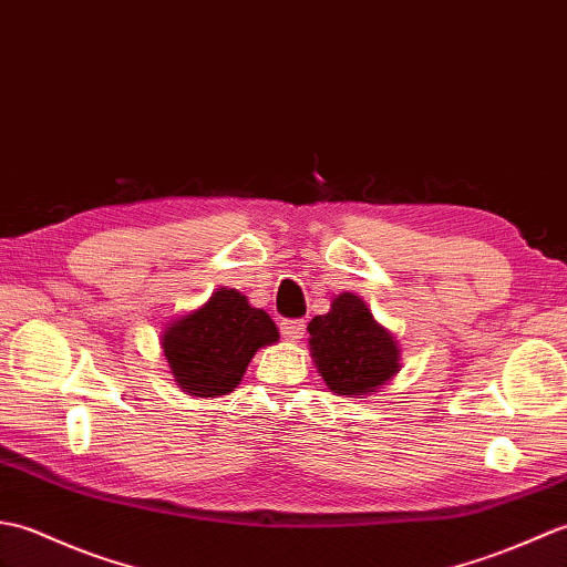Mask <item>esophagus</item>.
Returning <instances> with one entry per match:
<instances>
[{"label": "esophagus", "mask_w": 567, "mask_h": 567, "mask_svg": "<svg viewBox=\"0 0 567 567\" xmlns=\"http://www.w3.org/2000/svg\"><path fill=\"white\" fill-rule=\"evenodd\" d=\"M281 334L286 339H291V342H298V339H303V334H306V320H300V318L284 320L281 322Z\"/></svg>", "instance_id": "1"}]
</instances>
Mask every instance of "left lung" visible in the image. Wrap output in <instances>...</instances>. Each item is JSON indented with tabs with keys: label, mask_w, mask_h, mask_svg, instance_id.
I'll return each mask as SVG.
<instances>
[{
	"label": "left lung",
	"mask_w": 567,
	"mask_h": 567,
	"mask_svg": "<svg viewBox=\"0 0 567 567\" xmlns=\"http://www.w3.org/2000/svg\"><path fill=\"white\" fill-rule=\"evenodd\" d=\"M310 351L327 388L339 395L373 393L398 373V347L354 293L332 300L327 316L308 324Z\"/></svg>",
	"instance_id": "obj_1"
}]
</instances>
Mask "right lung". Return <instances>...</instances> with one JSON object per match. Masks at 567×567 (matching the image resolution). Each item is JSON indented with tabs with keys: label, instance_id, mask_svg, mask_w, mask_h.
Wrapping results in <instances>:
<instances>
[{
	"label": "right lung",
	"instance_id": "right-lung-1",
	"mask_svg": "<svg viewBox=\"0 0 567 567\" xmlns=\"http://www.w3.org/2000/svg\"><path fill=\"white\" fill-rule=\"evenodd\" d=\"M279 339L274 320L235 288H218L208 303L167 327L162 349L174 379L192 395L230 393L255 351Z\"/></svg>",
	"mask_w": 567,
	"mask_h": 567
}]
</instances>
